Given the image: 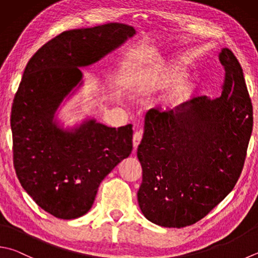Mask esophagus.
Here are the masks:
<instances>
[{
    "label": "esophagus",
    "mask_w": 258,
    "mask_h": 258,
    "mask_svg": "<svg viewBox=\"0 0 258 258\" xmlns=\"http://www.w3.org/2000/svg\"><path fill=\"white\" fill-rule=\"evenodd\" d=\"M142 138H143V131L142 130H137L136 133L134 134V138H133V143H134V148L137 149L138 145L142 142Z\"/></svg>",
    "instance_id": "34e87169"
}]
</instances>
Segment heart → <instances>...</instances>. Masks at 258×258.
<instances>
[{"instance_id":"heart-1","label":"heart","mask_w":258,"mask_h":258,"mask_svg":"<svg viewBox=\"0 0 258 258\" xmlns=\"http://www.w3.org/2000/svg\"><path fill=\"white\" fill-rule=\"evenodd\" d=\"M184 72L176 65H160L140 71L134 79L136 94L147 96L173 85L165 99L166 104H176L186 98L188 84L182 81Z\"/></svg>"}]
</instances>
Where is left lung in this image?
Returning a JSON list of instances; mask_svg holds the SVG:
<instances>
[{
    "label": "left lung",
    "instance_id": "8db88e82",
    "mask_svg": "<svg viewBox=\"0 0 258 258\" xmlns=\"http://www.w3.org/2000/svg\"><path fill=\"white\" fill-rule=\"evenodd\" d=\"M220 98L198 96L171 111L149 110L137 156L143 167L138 203L149 221L186 227L205 218L234 188L252 130L244 73L230 49Z\"/></svg>",
    "mask_w": 258,
    "mask_h": 258
}]
</instances>
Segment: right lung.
Segmentation results:
<instances>
[{"mask_svg": "<svg viewBox=\"0 0 258 258\" xmlns=\"http://www.w3.org/2000/svg\"><path fill=\"white\" fill-rule=\"evenodd\" d=\"M135 33L121 23L64 31L45 43L23 72L11 112L13 164L22 187L53 217L84 216L100 183L131 154V124L111 128L89 119L64 129L55 113L83 83L80 67L99 61Z\"/></svg>", "mask_w": 258, "mask_h": 258, "instance_id": "right-lung-1", "label": "right lung"}]
</instances>
